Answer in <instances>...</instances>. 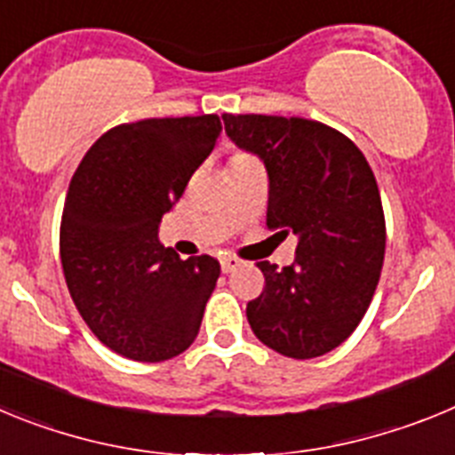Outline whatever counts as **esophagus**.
Returning a JSON list of instances; mask_svg holds the SVG:
<instances>
[{
	"mask_svg": "<svg viewBox=\"0 0 455 455\" xmlns=\"http://www.w3.org/2000/svg\"><path fill=\"white\" fill-rule=\"evenodd\" d=\"M236 267H241L239 257H232V255H223V257H220V268H223V273L235 271Z\"/></svg>",
	"mask_w": 455,
	"mask_h": 455,
	"instance_id": "1",
	"label": "esophagus"
}]
</instances>
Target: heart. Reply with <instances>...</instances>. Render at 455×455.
Masks as SVG:
<instances>
[{
    "label": "heart",
    "mask_w": 455,
    "mask_h": 455,
    "mask_svg": "<svg viewBox=\"0 0 455 455\" xmlns=\"http://www.w3.org/2000/svg\"><path fill=\"white\" fill-rule=\"evenodd\" d=\"M251 162H255L251 155H246V152H239V155L232 156L230 166H241V164H251Z\"/></svg>",
    "instance_id": "b5f03b06"
}]
</instances>
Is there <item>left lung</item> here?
<instances>
[{"label":"left lung","instance_id":"left-lung-1","mask_svg":"<svg viewBox=\"0 0 455 455\" xmlns=\"http://www.w3.org/2000/svg\"><path fill=\"white\" fill-rule=\"evenodd\" d=\"M225 132L268 172V230L296 236L291 267L257 262L264 291L246 307L257 339L309 360L337 348L363 321L385 257L376 178L348 136L283 116L223 114Z\"/></svg>","mask_w":455,"mask_h":455}]
</instances>
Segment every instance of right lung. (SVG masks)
<instances>
[{
  "label": "right lung",
  "instance_id": "right-lung-1",
  "mask_svg": "<svg viewBox=\"0 0 455 455\" xmlns=\"http://www.w3.org/2000/svg\"><path fill=\"white\" fill-rule=\"evenodd\" d=\"M220 118H148L118 124L84 155L61 216L68 291L92 335L136 363H164L198 337L220 267L180 259L159 223L214 150Z\"/></svg>",
  "mask_w": 455,
  "mask_h": 455
}]
</instances>
